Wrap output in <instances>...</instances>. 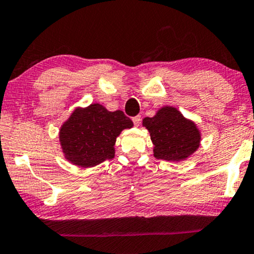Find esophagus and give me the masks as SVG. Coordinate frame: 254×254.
<instances>
[{"mask_svg": "<svg viewBox=\"0 0 254 254\" xmlns=\"http://www.w3.org/2000/svg\"><path fill=\"white\" fill-rule=\"evenodd\" d=\"M133 124H134V126H139L140 125V121H141V117H140V115H136V117H134L133 119Z\"/></svg>", "mask_w": 254, "mask_h": 254, "instance_id": "1", "label": "esophagus"}]
</instances>
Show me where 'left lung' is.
I'll list each match as a JSON object with an SVG mask.
<instances>
[{"label":"left lung","instance_id":"obj_1","mask_svg":"<svg viewBox=\"0 0 254 254\" xmlns=\"http://www.w3.org/2000/svg\"><path fill=\"white\" fill-rule=\"evenodd\" d=\"M142 125L151 134L154 156L167 161L189 158L200 145V132L193 121L187 120L174 107H164L153 118H145Z\"/></svg>","mask_w":254,"mask_h":254}]
</instances>
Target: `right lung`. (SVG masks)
Returning a JSON list of instances; mask_svg holds the SVG:
<instances>
[{
  "instance_id": "1",
  "label": "right lung",
  "mask_w": 254,
  "mask_h": 254,
  "mask_svg": "<svg viewBox=\"0 0 254 254\" xmlns=\"http://www.w3.org/2000/svg\"><path fill=\"white\" fill-rule=\"evenodd\" d=\"M133 122L124 112H109L99 103L76 108L62 125L60 142L67 160L81 167H93L114 158L117 137Z\"/></svg>"
}]
</instances>
